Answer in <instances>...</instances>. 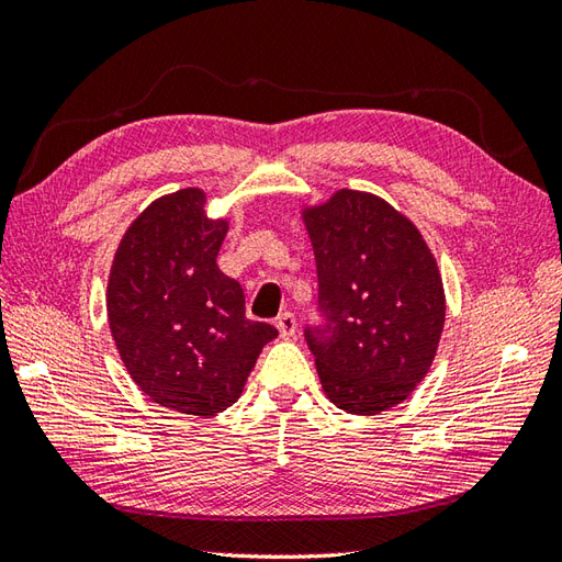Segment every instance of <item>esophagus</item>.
<instances>
[{"label":"esophagus","mask_w":562,"mask_h":562,"mask_svg":"<svg viewBox=\"0 0 562 562\" xmlns=\"http://www.w3.org/2000/svg\"><path fill=\"white\" fill-rule=\"evenodd\" d=\"M274 326H278L282 338H292L294 333H296V318H294V314L284 312V314H280L278 318H274Z\"/></svg>","instance_id":"esophagus-1"}]
</instances>
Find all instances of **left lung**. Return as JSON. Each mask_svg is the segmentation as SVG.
<instances>
[{
	"mask_svg": "<svg viewBox=\"0 0 562 562\" xmlns=\"http://www.w3.org/2000/svg\"><path fill=\"white\" fill-rule=\"evenodd\" d=\"M302 220L326 316L304 333L321 386L345 413H384L411 396L437 355L447 314L437 260L405 214L362 190H336Z\"/></svg>",
	"mask_w": 562,
	"mask_h": 562,
	"instance_id": "1",
	"label": "left lung"
}]
</instances>
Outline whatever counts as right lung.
<instances>
[{
	"label": "right lung",
	"mask_w": 562,
	"mask_h": 562,
	"mask_svg": "<svg viewBox=\"0 0 562 562\" xmlns=\"http://www.w3.org/2000/svg\"><path fill=\"white\" fill-rule=\"evenodd\" d=\"M205 202L200 188L154 200L121 238L105 294L127 374L154 403L198 417L236 403L278 336L246 318L241 284L217 268L229 222L210 220Z\"/></svg>",
	"instance_id": "obj_1"
}]
</instances>
